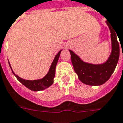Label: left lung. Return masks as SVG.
Masks as SVG:
<instances>
[{
    "mask_svg": "<svg viewBox=\"0 0 123 123\" xmlns=\"http://www.w3.org/2000/svg\"><path fill=\"white\" fill-rule=\"evenodd\" d=\"M111 32L112 50L106 62L102 64H91L83 61L76 54L69 50L71 62L79 79L84 84L92 86L101 85L109 79L115 69L119 59L120 49L117 32L108 22H106Z\"/></svg>",
    "mask_w": 123,
    "mask_h": 123,
    "instance_id": "1",
    "label": "left lung"
}]
</instances>
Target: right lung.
I'll use <instances>...</instances> for the list:
<instances>
[{"label": "right lung", "mask_w": 123, "mask_h": 123, "mask_svg": "<svg viewBox=\"0 0 123 123\" xmlns=\"http://www.w3.org/2000/svg\"><path fill=\"white\" fill-rule=\"evenodd\" d=\"M61 51L62 50H61L55 57L48 73L44 76L43 78L40 79L31 80H26L24 79H22V78H20V76L17 75L16 74L14 73L9 61H8V64H9V66L11 67L12 73L14 74L16 78L23 84V85H25L26 88H28L29 89L31 90V91H43V90H44L46 88H49V86H50L53 85V79H54V77L55 76L56 66L57 64L59 56H60V54L61 53Z\"/></svg>", "instance_id": "1"}]
</instances>
